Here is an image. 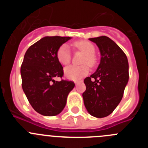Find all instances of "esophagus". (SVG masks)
<instances>
[{
	"label": "esophagus",
	"mask_w": 148,
	"mask_h": 148,
	"mask_svg": "<svg viewBox=\"0 0 148 148\" xmlns=\"http://www.w3.org/2000/svg\"><path fill=\"white\" fill-rule=\"evenodd\" d=\"M82 82V81H75V84H78L81 83Z\"/></svg>",
	"instance_id": "obj_1"
}]
</instances>
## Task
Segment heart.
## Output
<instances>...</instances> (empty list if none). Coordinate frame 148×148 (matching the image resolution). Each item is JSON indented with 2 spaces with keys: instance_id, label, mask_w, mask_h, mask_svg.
I'll use <instances>...</instances> for the list:
<instances>
[{
  "instance_id": "heart-1",
  "label": "heart",
  "mask_w": 148,
  "mask_h": 148,
  "mask_svg": "<svg viewBox=\"0 0 148 148\" xmlns=\"http://www.w3.org/2000/svg\"><path fill=\"white\" fill-rule=\"evenodd\" d=\"M73 46L79 50L83 51L85 53L84 56L82 63L87 64L89 66H94L96 63V58L95 57V46L87 40H78L73 43ZM57 58L58 61L62 65H67L70 64L71 60V52H70L69 46L64 44L58 48L57 51ZM89 66L87 64H82L79 66L76 65H70L64 69V74L66 77L72 80H77L83 78L89 73Z\"/></svg>"
}]
</instances>
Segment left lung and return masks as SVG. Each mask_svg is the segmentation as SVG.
I'll list each match as a JSON object with an SVG mask.
<instances>
[{
    "instance_id": "1",
    "label": "left lung",
    "mask_w": 148,
    "mask_h": 148,
    "mask_svg": "<svg viewBox=\"0 0 148 148\" xmlns=\"http://www.w3.org/2000/svg\"><path fill=\"white\" fill-rule=\"evenodd\" d=\"M101 53L97 70L84 82L82 94L86 109L91 116L104 118L113 113L123 97L129 79L127 58L122 49L107 36L89 38Z\"/></svg>"
}]
</instances>
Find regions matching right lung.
Here are the masks:
<instances>
[{
  "label": "right lung",
  "instance_id": "add662e5",
  "mask_svg": "<svg viewBox=\"0 0 148 148\" xmlns=\"http://www.w3.org/2000/svg\"><path fill=\"white\" fill-rule=\"evenodd\" d=\"M71 38L46 36L30 46L21 67L22 88L29 104L40 114L54 116L64 108L73 82L55 81L62 78L63 67L57 58L58 48Z\"/></svg>",
  "mask_w": 148,
  "mask_h": 148
}]
</instances>
